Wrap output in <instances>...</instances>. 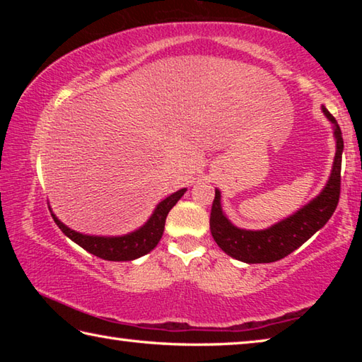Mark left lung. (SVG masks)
Returning a JSON list of instances; mask_svg holds the SVG:
<instances>
[{
    "label": "left lung",
    "mask_w": 362,
    "mask_h": 362,
    "mask_svg": "<svg viewBox=\"0 0 362 362\" xmlns=\"http://www.w3.org/2000/svg\"><path fill=\"white\" fill-rule=\"evenodd\" d=\"M322 112L326 113L329 121L334 122V136L337 140L334 168L327 185L324 187L322 192L313 201H310L308 204L303 206L293 216L260 231L236 228L222 212L220 192L216 189L209 223L212 238L225 254L246 263H269L281 260L298 249L305 241H308L332 217L340 198L343 137L334 116L324 107Z\"/></svg>",
    "instance_id": "left-lung-1"
}]
</instances>
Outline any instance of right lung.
<instances>
[{
	"label": "right lung",
	"instance_id": "obj_1",
	"mask_svg": "<svg viewBox=\"0 0 362 362\" xmlns=\"http://www.w3.org/2000/svg\"><path fill=\"white\" fill-rule=\"evenodd\" d=\"M187 192V188H182L179 192L168 196L166 199L161 201L158 207L153 212L148 222H146L142 228L131 233L126 236L118 238H105V236H88L81 235L75 230H70L69 226H65L60 220L51 214L54 222L62 230L71 241H75L78 246L88 250L89 254L95 257H100L103 260H112V262H126L139 259L145 254H148L151 249L156 247L164 231V223H166V217L169 211L175 206L183 193Z\"/></svg>",
	"mask_w": 362,
	"mask_h": 362
}]
</instances>
